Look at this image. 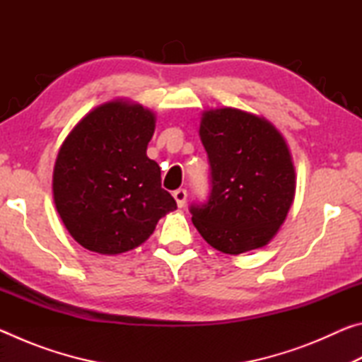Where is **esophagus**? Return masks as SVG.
<instances>
[{"instance_id":"1","label":"esophagus","mask_w":362,"mask_h":362,"mask_svg":"<svg viewBox=\"0 0 362 362\" xmlns=\"http://www.w3.org/2000/svg\"><path fill=\"white\" fill-rule=\"evenodd\" d=\"M173 196H174V199H175L177 206H179V207H183V206H185V203H187V196H188L187 189H183V188L175 189Z\"/></svg>"}]
</instances>
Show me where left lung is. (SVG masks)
<instances>
[{
    "mask_svg": "<svg viewBox=\"0 0 362 362\" xmlns=\"http://www.w3.org/2000/svg\"><path fill=\"white\" fill-rule=\"evenodd\" d=\"M199 137L211 163V194L192 204L199 235L220 252L267 246L296 196V169L284 137L265 118L238 108L203 113Z\"/></svg>",
    "mask_w": 362,
    "mask_h": 362,
    "instance_id": "left-lung-1",
    "label": "left lung"
}]
</instances>
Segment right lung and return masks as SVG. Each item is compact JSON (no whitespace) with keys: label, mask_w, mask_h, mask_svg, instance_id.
I'll return each instance as SVG.
<instances>
[{"label":"right lung","mask_w":362,"mask_h":362,"mask_svg":"<svg viewBox=\"0 0 362 362\" xmlns=\"http://www.w3.org/2000/svg\"><path fill=\"white\" fill-rule=\"evenodd\" d=\"M155 113L139 103L107 102L73 127L59 150L54 203L73 240L93 252H127L177 209L146 156Z\"/></svg>","instance_id":"right-lung-1"}]
</instances>
